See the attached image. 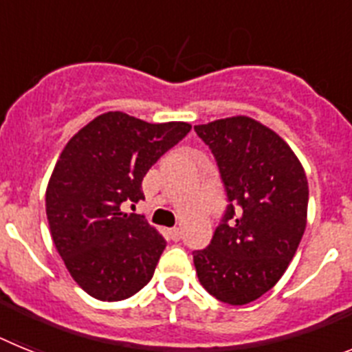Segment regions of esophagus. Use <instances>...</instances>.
I'll return each mask as SVG.
<instances>
[{"mask_svg": "<svg viewBox=\"0 0 352 352\" xmlns=\"http://www.w3.org/2000/svg\"><path fill=\"white\" fill-rule=\"evenodd\" d=\"M169 238L173 239V241H179V239H182V229H179V227L169 229Z\"/></svg>", "mask_w": 352, "mask_h": 352, "instance_id": "obj_1", "label": "esophagus"}]
</instances>
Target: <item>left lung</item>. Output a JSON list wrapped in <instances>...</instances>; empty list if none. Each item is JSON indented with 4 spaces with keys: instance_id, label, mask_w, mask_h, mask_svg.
Returning a JSON list of instances; mask_svg holds the SVG:
<instances>
[{
    "instance_id": "obj_1",
    "label": "left lung",
    "mask_w": 352,
    "mask_h": 352,
    "mask_svg": "<svg viewBox=\"0 0 352 352\" xmlns=\"http://www.w3.org/2000/svg\"><path fill=\"white\" fill-rule=\"evenodd\" d=\"M227 194L213 239L194 252L199 282L229 305L256 301L280 280L307 227L309 182L287 142L248 116L195 125Z\"/></svg>"
}]
</instances>
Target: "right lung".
<instances>
[{"mask_svg":"<svg viewBox=\"0 0 352 352\" xmlns=\"http://www.w3.org/2000/svg\"><path fill=\"white\" fill-rule=\"evenodd\" d=\"M190 129L185 121L148 123L114 111L89 121L61 151L45 213L56 250L89 296L125 300L151 280L166 239L121 206L144 199L149 167Z\"/></svg>","mask_w":352,"mask_h":352,"instance_id":"add662e5","label":"right lung"}]
</instances>
